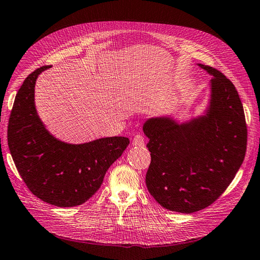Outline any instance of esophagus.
<instances>
[{
    "instance_id": "obj_1",
    "label": "esophagus",
    "mask_w": 260,
    "mask_h": 260,
    "mask_svg": "<svg viewBox=\"0 0 260 260\" xmlns=\"http://www.w3.org/2000/svg\"><path fill=\"white\" fill-rule=\"evenodd\" d=\"M145 143V139L144 136L142 134H137L133 138V145L134 146H144Z\"/></svg>"
}]
</instances>
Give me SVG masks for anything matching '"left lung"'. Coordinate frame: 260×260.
Masks as SVG:
<instances>
[{
    "label": "left lung",
    "instance_id": "obj_1",
    "mask_svg": "<svg viewBox=\"0 0 260 260\" xmlns=\"http://www.w3.org/2000/svg\"><path fill=\"white\" fill-rule=\"evenodd\" d=\"M212 75L206 114L183 124L169 117L149 118V193L165 209L193 213L223 194L241 167L247 147V126L238 92L221 71L199 64Z\"/></svg>",
    "mask_w": 260,
    "mask_h": 260
}]
</instances>
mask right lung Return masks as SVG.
Here are the masks:
<instances>
[{"instance_id": "add662e5", "label": "right lung", "mask_w": 260, "mask_h": 260, "mask_svg": "<svg viewBox=\"0 0 260 260\" xmlns=\"http://www.w3.org/2000/svg\"><path fill=\"white\" fill-rule=\"evenodd\" d=\"M44 66L24 80L9 119L8 143L16 169L32 194L60 208L84 203L101 187L106 171L129 144L127 137H105L71 145L50 135L39 119L35 83Z\"/></svg>"}]
</instances>
